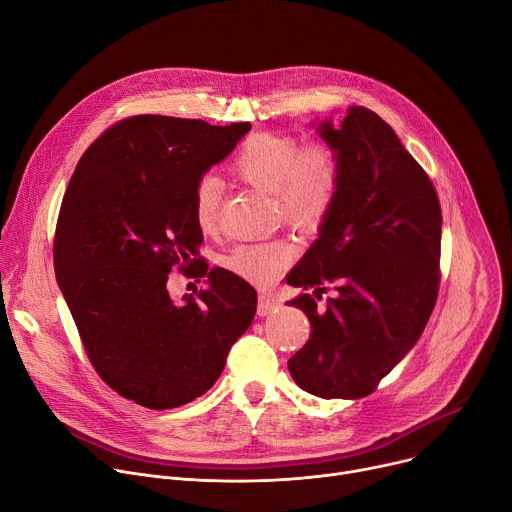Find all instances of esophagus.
<instances>
[{
    "mask_svg": "<svg viewBox=\"0 0 512 512\" xmlns=\"http://www.w3.org/2000/svg\"><path fill=\"white\" fill-rule=\"evenodd\" d=\"M281 309V299L274 293H260L258 297V313L260 316H270V313Z\"/></svg>",
    "mask_w": 512,
    "mask_h": 512,
    "instance_id": "obj_1",
    "label": "esophagus"
}]
</instances>
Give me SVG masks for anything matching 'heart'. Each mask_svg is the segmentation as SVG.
I'll use <instances>...</instances> for the list:
<instances>
[{
  "label": "heart",
  "mask_w": 512,
  "mask_h": 512,
  "mask_svg": "<svg viewBox=\"0 0 512 512\" xmlns=\"http://www.w3.org/2000/svg\"><path fill=\"white\" fill-rule=\"evenodd\" d=\"M231 170L254 188L272 192L277 213L303 231L326 225L342 188V160L326 139L301 143L289 133H254L231 160ZM223 184L205 174L192 188V215L201 231L211 233L219 225ZM293 260V246L285 240H258L235 246L225 264L240 277L268 285Z\"/></svg>",
  "instance_id": "obj_1"
}]
</instances>
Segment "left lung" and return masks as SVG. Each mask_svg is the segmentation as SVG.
Wrapping results in <instances>:
<instances>
[{"mask_svg":"<svg viewBox=\"0 0 512 512\" xmlns=\"http://www.w3.org/2000/svg\"><path fill=\"white\" fill-rule=\"evenodd\" d=\"M320 135L340 153L342 188L287 274L305 291L289 305L311 324L289 373L318 398L359 400L406 357L435 309L443 215L428 174L373 110L352 106L342 127L324 121Z\"/></svg>","mask_w":512,"mask_h":512,"instance_id":"8db88e82","label":"left lung"}]
</instances>
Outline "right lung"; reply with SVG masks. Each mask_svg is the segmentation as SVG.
<instances>
[{
  "mask_svg": "<svg viewBox=\"0 0 512 512\" xmlns=\"http://www.w3.org/2000/svg\"><path fill=\"white\" fill-rule=\"evenodd\" d=\"M252 129L137 114L106 129L65 190L53 262L59 289L100 379L149 410L196 400L219 379L252 324L256 291L199 256L192 188ZM172 269L210 287L182 302Z\"/></svg>",
  "mask_w": 512,
  "mask_h": 512,
  "instance_id": "1",
  "label": "right lung"
}]
</instances>
